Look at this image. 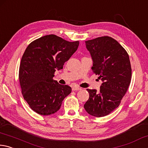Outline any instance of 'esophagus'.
Masks as SVG:
<instances>
[{
	"label": "esophagus",
	"instance_id": "1",
	"mask_svg": "<svg viewBox=\"0 0 148 148\" xmlns=\"http://www.w3.org/2000/svg\"><path fill=\"white\" fill-rule=\"evenodd\" d=\"M81 88L79 86H73L72 87V90L73 91H78V90H81Z\"/></svg>",
	"mask_w": 148,
	"mask_h": 148
}]
</instances>
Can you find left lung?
<instances>
[{
  "instance_id": "1",
  "label": "left lung",
  "mask_w": 148,
  "mask_h": 148,
  "mask_svg": "<svg viewBox=\"0 0 148 148\" xmlns=\"http://www.w3.org/2000/svg\"><path fill=\"white\" fill-rule=\"evenodd\" d=\"M93 60L92 69L103 81L100 90L87 89L88 100L84 107L89 114L103 117L120 105L131 80L129 54L117 41L101 36L85 41Z\"/></svg>"
}]
</instances>
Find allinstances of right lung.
Segmentation results:
<instances>
[{"label":"right lung","mask_w":148,"mask_h":148,"mask_svg":"<svg viewBox=\"0 0 148 148\" xmlns=\"http://www.w3.org/2000/svg\"><path fill=\"white\" fill-rule=\"evenodd\" d=\"M79 45V41L70 42L50 34L28 45L21 60L19 81L23 98L35 112L43 116L56 112L71 93V87L58 84L53 77Z\"/></svg>","instance_id":"1"}]
</instances>
